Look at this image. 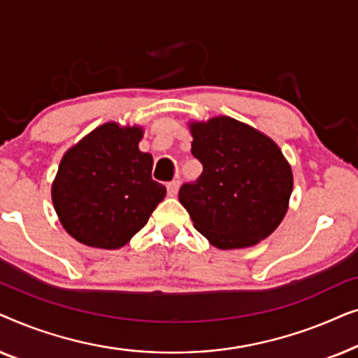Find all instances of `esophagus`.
<instances>
[{"instance_id":"1","label":"esophagus","mask_w":358,"mask_h":358,"mask_svg":"<svg viewBox=\"0 0 358 358\" xmlns=\"http://www.w3.org/2000/svg\"><path fill=\"white\" fill-rule=\"evenodd\" d=\"M179 190V180H171L168 184V195L169 197H176Z\"/></svg>"}]
</instances>
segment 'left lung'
<instances>
[{
	"label": "left lung",
	"instance_id": "obj_1",
	"mask_svg": "<svg viewBox=\"0 0 358 358\" xmlns=\"http://www.w3.org/2000/svg\"><path fill=\"white\" fill-rule=\"evenodd\" d=\"M189 131L203 173L180 187L179 202L194 228L218 249L256 246L287 215L290 163L271 136L228 115L190 120Z\"/></svg>",
	"mask_w": 358,
	"mask_h": 358
}]
</instances>
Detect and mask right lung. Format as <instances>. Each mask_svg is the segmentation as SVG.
Returning <instances> with one entry per match:
<instances>
[{
  "mask_svg": "<svg viewBox=\"0 0 358 358\" xmlns=\"http://www.w3.org/2000/svg\"><path fill=\"white\" fill-rule=\"evenodd\" d=\"M143 127L106 122L66 150L52 182L65 231L97 249L125 246L148 222L166 187L151 179L153 156L140 151Z\"/></svg>",
  "mask_w": 358,
  "mask_h": 358,
  "instance_id": "right-lung-1",
  "label": "right lung"
}]
</instances>
